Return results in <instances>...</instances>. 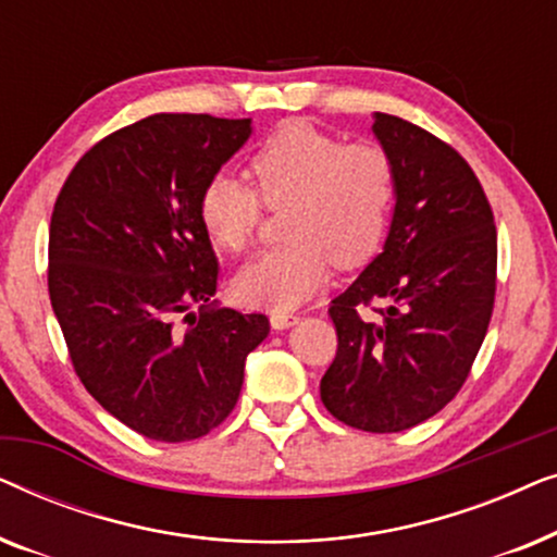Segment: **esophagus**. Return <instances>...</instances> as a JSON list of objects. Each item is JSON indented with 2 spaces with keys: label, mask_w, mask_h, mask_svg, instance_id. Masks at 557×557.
Returning a JSON list of instances; mask_svg holds the SVG:
<instances>
[{
  "label": "esophagus",
  "mask_w": 557,
  "mask_h": 557,
  "mask_svg": "<svg viewBox=\"0 0 557 557\" xmlns=\"http://www.w3.org/2000/svg\"><path fill=\"white\" fill-rule=\"evenodd\" d=\"M294 324H299V317L296 314H276V311L271 314L273 330H288V326H294Z\"/></svg>",
  "instance_id": "obj_1"
}]
</instances>
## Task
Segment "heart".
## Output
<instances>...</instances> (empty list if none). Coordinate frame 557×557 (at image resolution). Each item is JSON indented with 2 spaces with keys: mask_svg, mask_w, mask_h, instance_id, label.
<instances>
[{
  "mask_svg": "<svg viewBox=\"0 0 557 557\" xmlns=\"http://www.w3.org/2000/svg\"><path fill=\"white\" fill-rule=\"evenodd\" d=\"M265 205L288 202V243L243 265L233 292L243 304L286 314L330 276L375 253L395 197V174L375 144H345L304 121H288L248 164ZM200 223L215 246L238 253L253 238L261 202L246 182L218 172L200 193Z\"/></svg>",
  "mask_w": 557,
  "mask_h": 557,
  "instance_id": "1",
  "label": "heart"
}]
</instances>
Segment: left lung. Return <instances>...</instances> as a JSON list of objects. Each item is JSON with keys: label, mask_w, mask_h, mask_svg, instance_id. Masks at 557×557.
I'll return each instance as SVG.
<instances>
[{"label": "left lung", "mask_w": 557, "mask_h": 557, "mask_svg": "<svg viewBox=\"0 0 557 557\" xmlns=\"http://www.w3.org/2000/svg\"><path fill=\"white\" fill-rule=\"evenodd\" d=\"M395 205L383 253L332 299L337 357L322 403L337 421L398 433L459 393L497 288V227L476 174L425 128L372 113Z\"/></svg>", "instance_id": "left-lung-1"}]
</instances>
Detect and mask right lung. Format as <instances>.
Instances as JSON below:
<instances>
[{
  "label": "right lung",
  "instance_id": "add662e5",
  "mask_svg": "<svg viewBox=\"0 0 557 557\" xmlns=\"http://www.w3.org/2000/svg\"><path fill=\"white\" fill-rule=\"evenodd\" d=\"M250 134V119L154 113L86 151L52 210L48 288L73 368L147 438L218 429L269 337L263 314L212 301L218 258L197 210Z\"/></svg>",
  "mask_w": 557,
  "mask_h": 557
}]
</instances>
